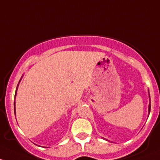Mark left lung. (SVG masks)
Wrapping results in <instances>:
<instances>
[{
    "label": "left lung",
    "instance_id": "obj_1",
    "mask_svg": "<svg viewBox=\"0 0 160 160\" xmlns=\"http://www.w3.org/2000/svg\"><path fill=\"white\" fill-rule=\"evenodd\" d=\"M149 98H150V96H149ZM150 107H151V105H150V103H149V113L150 112Z\"/></svg>",
    "mask_w": 160,
    "mask_h": 160
}]
</instances>
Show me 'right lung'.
<instances>
[{
	"mask_svg": "<svg viewBox=\"0 0 160 160\" xmlns=\"http://www.w3.org/2000/svg\"><path fill=\"white\" fill-rule=\"evenodd\" d=\"M21 79H20V81H19V82H21ZM18 85H19V83H18ZM18 86H17V88H16V92H15V95H14V96L16 97V94H17V90H18ZM14 114H15V102H14Z\"/></svg>",
	"mask_w": 160,
	"mask_h": 160,
	"instance_id": "1",
	"label": "right lung"
}]
</instances>
